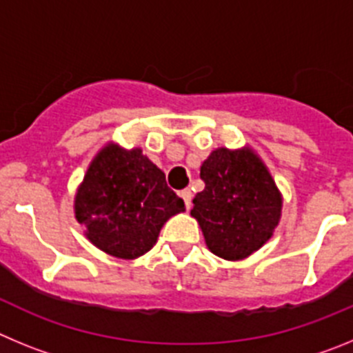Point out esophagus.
Wrapping results in <instances>:
<instances>
[{
	"mask_svg": "<svg viewBox=\"0 0 353 353\" xmlns=\"http://www.w3.org/2000/svg\"><path fill=\"white\" fill-rule=\"evenodd\" d=\"M180 198L183 199V203H185V208L191 207V199H192V194L189 189H183L182 192H180Z\"/></svg>",
	"mask_w": 353,
	"mask_h": 353,
	"instance_id": "esophagus-1",
	"label": "esophagus"
}]
</instances>
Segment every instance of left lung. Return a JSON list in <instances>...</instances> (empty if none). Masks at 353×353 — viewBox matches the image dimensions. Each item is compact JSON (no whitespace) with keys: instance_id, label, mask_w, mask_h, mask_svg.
Segmentation results:
<instances>
[{"instance_id":"1","label":"left lung","mask_w":353,"mask_h":353,"mask_svg":"<svg viewBox=\"0 0 353 353\" xmlns=\"http://www.w3.org/2000/svg\"><path fill=\"white\" fill-rule=\"evenodd\" d=\"M199 176L205 189L192 199L191 215L214 254L242 260L272 236L281 215V194L251 150H214Z\"/></svg>"}]
</instances>
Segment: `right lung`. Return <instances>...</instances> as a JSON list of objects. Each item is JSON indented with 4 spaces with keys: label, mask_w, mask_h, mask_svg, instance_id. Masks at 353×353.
<instances>
[{
    "label": "right lung",
    "mask_w": 353,
    "mask_h": 353,
    "mask_svg": "<svg viewBox=\"0 0 353 353\" xmlns=\"http://www.w3.org/2000/svg\"><path fill=\"white\" fill-rule=\"evenodd\" d=\"M183 212L166 176L139 148L109 145L90 164L76 196V219L111 256L132 260L154 248L162 224Z\"/></svg>",
    "instance_id": "1"
}]
</instances>
